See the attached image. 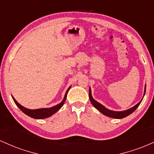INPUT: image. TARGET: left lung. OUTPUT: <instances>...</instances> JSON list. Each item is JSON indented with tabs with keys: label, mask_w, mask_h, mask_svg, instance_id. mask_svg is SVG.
<instances>
[{
	"label": "left lung",
	"mask_w": 154,
	"mask_h": 154,
	"mask_svg": "<svg viewBox=\"0 0 154 154\" xmlns=\"http://www.w3.org/2000/svg\"><path fill=\"white\" fill-rule=\"evenodd\" d=\"M145 91H146V88H145ZM89 99H90L91 104L94 105V108H97L99 111L101 112L103 114L107 116L108 117H110V118H114V119H123L124 117H127V116L130 115L131 113H133L134 110L137 109V108L139 106L140 104L141 101H142V100H141L140 102H139L137 105H134V107H132V108H130V109L124 110V111H113V110L107 109L105 107L103 106V105H102L100 103H97V102L95 101V100L93 99L92 97H91L90 89H89Z\"/></svg>",
	"instance_id": "1"
}]
</instances>
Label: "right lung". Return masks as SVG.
I'll return each mask as SVG.
<instances>
[{
  "label": "right lung",
  "mask_w": 154,
  "mask_h": 154,
  "mask_svg": "<svg viewBox=\"0 0 154 154\" xmlns=\"http://www.w3.org/2000/svg\"><path fill=\"white\" fill-rule=\"evenodd\" d=\"M70 88H69L68 90H67L66 93H65V97H64V99L63 101H62V103H60V104L55 105V106L52 107V108H41V109H36V110H30V109H27V108H24V107L22 106L21 105L19 104V103H17L14 97H13V100H14V103H16V105L19 107V108H20V109L21 110L23 113H25L26 115L29 116L31 117V118L38 119L48 118V117L51 116H52L54 113H56L57 111H58V110L62 108V106H63V105H64V103H65V100H66L67 94H68Z\"/></svg>",
  "instance_id": "obj_1"
}]
</instances>
